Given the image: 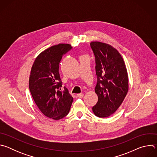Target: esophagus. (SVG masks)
I'll return each mask as SVG.
<instances>
[{
	"instance_id": "1",
	"label": "esophagus",
	"mask_w": 157,
	"mask_h": 157,
	"mask_svg": "<svg viewBox=\"0 0 157 157\" xmlns=\"http://www.w3.org/2000/svg\"><path fill=\"white\" fill-rule=\"evenodd\" d=\"M76 96H77V97H78V98H82L84 96V94H82V93H79V94H76Z\"/></svg>"
}]
</instances>
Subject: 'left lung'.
Listing matches in <instances>:
<instances>
[{"mask_svg": "<svg viewBox=\"0 0 157 157\" xmlns=\"http://www.w3.org/2000/svg\"><path fill=\"white\" fill-rule=\"evenodd\" d=\"M91 47L96 58L95 93L98 96L93 111L99 117H107L117 110L128 93L127 70L119 52L110 44L94 41Z\"/></svg>", "mask_w": 157, "mask_h": 157, "instance_id": "8db88e82", "label": "left lung"}]
</instances>
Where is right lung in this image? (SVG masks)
Here are the masks:
<instances>
[{
  "label": "right lung",
  "instance_id": "obj_1",
  "mask_svg": "<svg viewBox=\"0 0 157 157\" xmlns=\"http://www.w3.org/2000/svg\"><path fill=\"white\" fill-rule=\"evenodd\" d=\"M71 44L59 43L41 52L32 66L29 89L38 109L46 117L59 120L69 113L73 98L62 82L59 64L63 54L71 48Z\"/></svg>",
  "mask_w": 157,
  "mask_h": 157
}]
</instances>
